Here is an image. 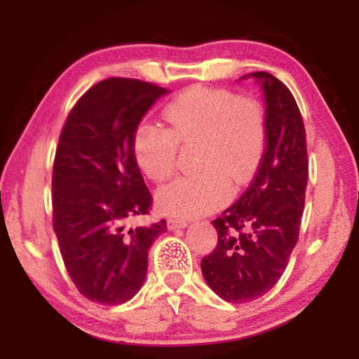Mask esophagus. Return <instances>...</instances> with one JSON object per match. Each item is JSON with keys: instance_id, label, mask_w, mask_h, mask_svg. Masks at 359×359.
<instances>
[{"instance_id": "34e87169", "label": "esophagus", "mask_w": 359, "mask_h": 359, "mask_svg": "<svg viewBox=\"0 0 359 359\" xmlns=\"http://www.w3.org/2000/svg\"><path fill=\"white\" fill-rule=\"evenodd\" d=\"M185 226H187L185 220H177V218H169L168 220L169 229H177V228H185Z\"/></svg>"}]
</instances>
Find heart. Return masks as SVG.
<instances>
[{
  "label": "heart",
  "mask_w": 359,
  "mask_h": 359,
  "mask_svg": "<svg viewBox=\"0 0 359 359\" xmlns=\"http://www.w3.org/2000/svg\"><path fill=\"white\" fill-rule=\"evenodd\" d=\"M166 128L144 123L133 150L139 169L155 184L168 180L177 165L179 144H199L194 174L175 179L156 194L165 214L179 218L205 215L226 203L229 184L245 185L263 161L267 139L261 102L226 90L191 87L163 112Z\"/></svg>",
  "instance_id": "obj_1"
}]
</instances>
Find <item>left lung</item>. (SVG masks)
<instances>
[{
    "label": "left lung",
    "instance_id": "left-lung-1",
    "mask_svg": "<svg viewBox=\"0 0 359 359\" xmlns=\"http://www.w3.org/2000/svg\"><path fill=\"white\" fill-rule=\"evenodd\" d=\"M252 76L266 98L264 156L245 193L212 222L218 242L201 259L209 287L238 304L258 299L282 277L299 239L309 177L306 128L294 96L269 72Z\"/></svg>",
    "mask_w": 359,
    "mask_h": 359
}]
</instances>
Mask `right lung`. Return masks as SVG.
Masks as SVG:
<instances>
[{
  "instance_id": "right-lung-1",
  "label": "right lung",
  "mask_w": 359,
  "mask_h": 359,
  "mask_svg": "<svg viewBox=\"0 0 359 359\" xmlns=\"http://www.w3.org/2000/svg\"><path fill=\"white\" fill-rule=\"evenodd\" d=\"M166 88L109 77L87 90L60 133L52 172V224L66 271L87 299L118 306L145 280L149 248L166 220L128 228L154 198L144 184L133 141Z\"/></svg>"
}]
</instances>
